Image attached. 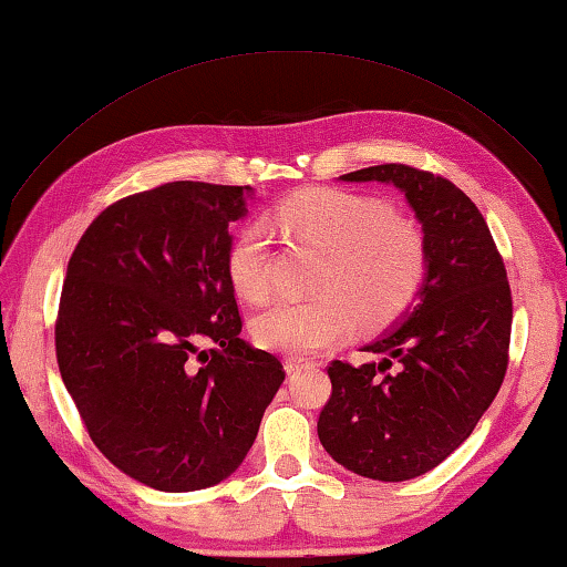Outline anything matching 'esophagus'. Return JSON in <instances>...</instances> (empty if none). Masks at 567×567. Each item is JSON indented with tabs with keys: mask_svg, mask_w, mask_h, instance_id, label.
<instances>
[{
	"mask_svg": "<svg viewBox=\"0 0 567 567\" xmlns=\"http://www.w3.org/2000/svg\"><path fill=\"white\" fill-rule=\"evenodd\" d=\"M285 368L292 375V372H300L305 368H312V362L305 360V358H295V354H290V358H285Z\"/></svg>",
	"mask_w": 567,
	"mask_h": 567,
	"instance_id": "esophagus-1",
	"label": "esophagus"
}]
</instances>
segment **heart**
<instances>
[{
	"instance_id": "b5f03b06",
	"label": "heart",
	"mask_w": 567,
	"mask_h": 567,
	"mask_svg": "<svg viewBox=\"0 0 567 567\" xmlns=\"http://www.w3.org/2000/svg\"><path fill=\"white\" fill-rule=\"evenodd\" d=\"M295 245L328 252L318 292L307 302H277L255 320V340L267 350L307 354L368 324L395 320L422 290L427 245L420 225L362 192L312 187L295 192L270 213ZM227 277L247 302H265L275 285L270 233L260 223L237 229L227 247Z\"/></svg>"
}]
</instances>
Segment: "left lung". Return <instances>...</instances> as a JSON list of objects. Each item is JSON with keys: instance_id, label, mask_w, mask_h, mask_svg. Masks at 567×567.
Listing matches in <instances>:
<instances>
[{"instance_id": "1", "label": "left lung", "mask_w": 567, "mask_h": 567, "mask_svg": "<svg viewBox=\"0 0 567 567\" xmlns=\"http://www.w3.org/2000/svg\"><path fill=\"white\" fill-rule=\"evenodd\" d=\"M344 182H392L422 223L427 277L408 318L368 352L332 360V395L318 420L322 447L362 477L425 475L465 443L501 390L511 360L513 295L503 255L473 199L412 165L364 167Z\"/></svg>"}]
</instances>
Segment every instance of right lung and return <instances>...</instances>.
Returning <instances> with one entry per match:
<instances>
[{"label": "right lung", "mask_w": 567, "mask_h": 567, "mask_svg": "<svg viewBox=\"0 0 567 567\" xmlns=\"http://www.w3.org/2000/svg\"><path fill=\"white\" fill-rule=\"evenodd\" d=\"M247 192L185 179L122 197L66 265L62 380L100 453L155 491L233 475L285 380L280 358L239 338L225 262ZM205 341L213 351L198 350Z\"/></svg>", "instance_id": "obj_1"}]
</instances>
